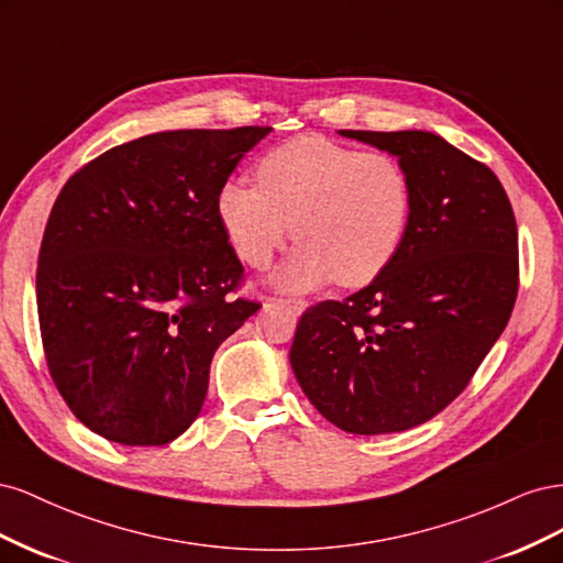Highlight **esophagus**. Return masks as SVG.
<instances>
[{
	"mask_svg": "<svg viewBox=\"0 0 563 563\" xmlns=\"http://www.w3.org/2000/svg\"><path fill=\"white\" fill-rule=\"evenodd\" d=\"M277 305H282V308H288L296 314H302L305 308H308V300H300V298H275Z\"/></svg>",
	"mask_w": 563,
	"mask_h": 563,
	"instance_id": "obj_1",
	"label": "esophagus"
}]
</instances>
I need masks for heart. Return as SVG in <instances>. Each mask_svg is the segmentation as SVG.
<instances>
[{
	"label": "heart",
	"mask_w": 563,
	"mask_h": 563,
	"mask_svg": "<svg viewBox=\"0 0 563 563\" xmlns=\"http://www.w3.org/2000/svg\"><path fill=\"white\" fill-rule=\"evenodd\" d=\"M218 218L240 258L263 269L291 234L300 242L282 267L284 288L335 279L364 286L391 263L413 213L404 164L383 150H356L323 135H298L255 166V183L220 185Z\"/></svg>",
	"instance_id": "b5f03b06"
}]
</instances>
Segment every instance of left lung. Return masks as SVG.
Wrapping results in <instances>:
<instances>
[{
  "mask_svg": "<svg viewBox=\"0 0 563 563\" xmlns=\"http://www.w3.org/2000/svg\"><path fill=\"white\" fill-rule=\"evenodd\" d=\"M340 133L404 164L413 213L376 279L305 310L291 368L335 428L404 432L444 411L505 331L519 291L517 220L496 174L437 133Z\"/></svg>",
  "mask_w": 563,
  "mask_h": 563,
  "instance_id": "8db88e82",
  "label": "left lung"
}]
</instances>
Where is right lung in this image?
<instances>
[{"mask_svg": "<svg viewBox=\"0 0 563 563\" xmlns=\"http://www.w3.org/2000/svg\"><path fill=\"white\" fill-rule=\"evenodd\" d=\"M269 126L183 129L81 166L51 209L37 261L48 373L79 422L164 446L197 420L216 350L261 308L216 197Z\"/></svg>", "mask_w": 563, "mask_h": 563, "instance_id": "1", "label": "right lung"}]
</instances>
